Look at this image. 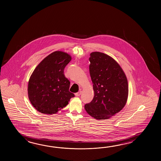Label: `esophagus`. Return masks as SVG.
Listing matches in <instances>:
<instances>
[{
  "mask_svg": "<svg viewBox=\"0 0 161 161\" xmlns=\"http://www.w3.org/2000/svg\"><path fill=\"white\" fill-rule=\"evenodd\" d=\"M81 93H82V91H81V90H80L79 92H76V93H75L76 97H79V96H80Z\"/></svg>",
  "mask_w": 161,
  "mask_h": 161,
  "instance_id": "obj_1",
  "label": "esophagus"
}]
</instances>
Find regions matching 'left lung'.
<instances>
[{"label":"left lung","mask_w":161,"mask_h":161,"mask_svg":"<svg viewBox=\"0 0 161 161\" xmlns=\"http://www.w3.org/2000/svg\"><path fill=\"white\" fill-rule=\"evenodd\" d=\"M90 74L94 96L85 105L90 116L105 120L123 108L128 96L127 76L119 64L112 57L99 52L90 53Z\"/></svg>","instance_id":"8db88e82"}]
</instances>
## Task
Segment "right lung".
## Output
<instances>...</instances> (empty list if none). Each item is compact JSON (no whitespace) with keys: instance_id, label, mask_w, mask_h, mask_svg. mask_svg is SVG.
Wrapping results in <instances>:
<instances>
[{"instance_id":"1","label":"right lung","mask_w":161,"mask_h":161,"mask_svg":"<svg viewBox=\"0 0 161 161\" xmlns=\"http://www.w3.org/2000/svg\"><path fill=\"white\" fill-rule=\"evenodd\" d=\"M71 59L66 52H53L34 69L28 82L27 93L31 105L39 112L56 114L75 97L69 92L70 82L64 74Z\"/></svg>"}]
</instances>
